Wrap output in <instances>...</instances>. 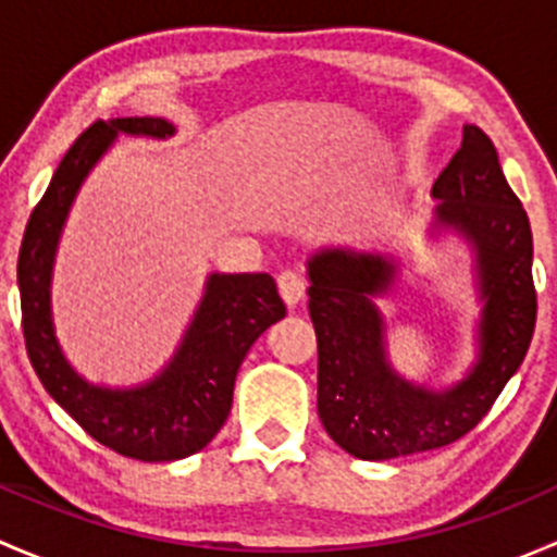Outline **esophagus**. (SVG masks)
Returning a JSON list of instances; mask_svg holds the SVG:
<instances>
[{
  "mask_svg": "<svg viewBox=\"0 0 557 557\" xmlns=\"http://www.w3.org/2000/svg\"><path fill=\"white\" fill-rule=\"evenodd\" d=\"M277 288H280V296H283L285 305L294 310V307L305 299L307 283L299 272H290V269H285V272H280V277H277Z\"/></svg>",
  "mask_w": 557,
  "mask_h": 557,
  "instance_id": "esophagus-1",
  "label": "esophagus"
}]
</instances>
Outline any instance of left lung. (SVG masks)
Listing matches in <instances>:
<instances>
[{
    "label": "left lung",
    "mask_w": 557,
    "mask_h": 557,
    "mask_svg": "<svg viewBox=\"0 0 557 557\" xmlns=\"http://www.w3.org/2000/svg\"><path fill=\"white\" fill-rule=\"evenodd\" d=\"M431 196L440 199L434 228H453L474 250L482 299L476 363L445 391L409 383L387 361L374 296L396 280L391 256L329 247L307 261L320 423L361 460L436 450L469 434L520 369L536 325L531 223L482 128L463 126Z\"/></svg>",
    "instance_id": "1"
}]
</instances>
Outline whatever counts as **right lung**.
Instances as JSON below:
<instances>
[{"mask_svg": "<svg viewBox=\"0 0 557 557\" xmlns=\"http://www.w3.org/2000/svg\"><path fill=\"white\" fill-rule=\"evenodd\" d=\"M117 134L166 139L174 126L164 117H112L91 123L75 139L26 223L18 252L21 318L26 352L50 398L99 445L159 463L210 445L232 412L234 380L247 350L285 318V305L269 274H210L183 342L150 383L104 387L72 369L50 314L53 258L83 180Z\"/></svg>", "mask_w": 557, "mask_h": 557, "instance_id": "right-lung-1", "label": "right lung"}]
</instances>
